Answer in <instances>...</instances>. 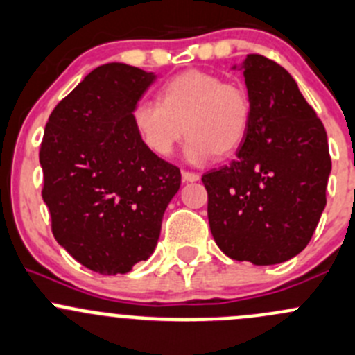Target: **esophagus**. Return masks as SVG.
I'll use <instances>...</instances> for the list:
<instances>
[{
    "mask_svg": "<svg viewBox=\"0 0 355 355\" xmlns=\"http://www.w3.org/2000/svg\"><path fill=\"white\" fill-rule=\"evenodd\" d=\"M181 176H182V181H184V182H195V181H198V179H200L198 174L188 173V171H182Z\"/></svg>",
    "mask_w": 355,
    "mask_h": 355,
    "instance_id": "1",
    "label": "esophagus"
}]
</instances>
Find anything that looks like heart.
<instances>
[{
  "instance_id": "b5f03b06",
  "label": "heart",
  "mask_w": 355,
  "mask_h": 355,
  "mask_svg": "<svg viewBox=\"0 0 355 355\" xmlns=\"http://www.w3.org/2000/svg\"><path fill=\"white\" fill-rule=\"evenodd\" d=\"M132 124L159 157H169L182 135L189 136L186 160L203 164L240 148L250 124V98L243 87L214 73L188 70L160 87L159 101H139Z\"/></svg>"
}]
</instances>
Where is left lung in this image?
I'll return each instance as SVG.
<instances>
[{
  "label": "left lung",
  "mask_w": 355,
  "mask_h": 355,
  "mask_svg": "<svg viewBox=\"0 0 355 355\" xmlns=\"http://www.w3.org/2000/svg\"><path fill=\"white\" fill-rule=\"evenodd\" d=\"M233 69L243 70L250 124L236 159L202 178L210 231L234 261L279 264L307 247L326 207L328 138L282 65L248 55Z\"/></svg>",
  "instance_id": "obj_1"
}]
</instances>
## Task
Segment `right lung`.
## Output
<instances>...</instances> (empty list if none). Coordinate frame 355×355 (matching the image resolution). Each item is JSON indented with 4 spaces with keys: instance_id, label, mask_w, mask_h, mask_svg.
<instances>
[{
    "instance_id": "add662e5",
    "label": "right lung",
    "mask_w": 355,
    "mask_h": 355,
    "mask_svg": "<svg viewBox=\"0 0 355 355\" xmlns=\"http://www.w3.org/2000/svg\"><path fill=\"white\" fill-rule=\"evenodd\" d=\"M157 76L125 63L87 73L55 107L41 143L43 200L55 240L84 268L125 275L153 254L167 205L181 186L132 112Z\"/></svg>"
}]
</instances>
